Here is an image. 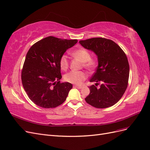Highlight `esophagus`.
Returning <instances> with one entry per match:
<instances>
[{
  "instance_id": "obj_1",
  "label": "esophagus",
  "mask_w": 150,
  "mask_h": 150,
  "mask_svg": "<svg viewBox=\"0 0 150 150\" xmlns=\"http://www.w3.org/2000/svg\"><path fill=\"white\" fill-rule=\"evenodd\" d=\"M74 87L77 88H79V89H81V88H82V86H79V85H74Z\"/></svg>"
}]
</instances>
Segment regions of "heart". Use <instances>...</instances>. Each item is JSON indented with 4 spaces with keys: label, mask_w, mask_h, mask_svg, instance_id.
Returning a JSON list of instances; mask_svg holds the SVG:
<instances>
[{
    "label": "heart",
    "mask_w": 150,
    "mask_h": 150,
    "mask_svg": "<svg viewBox=\"0 0 150 150\" xmlns=\"http://www.w3.org/2000/svg\"><path fill=\"white\" fill-rule=\"evenodd\" d=\"M72 55L83 63L84 67L89 71L93 70L96 66V61L91 59L89 52L85 49L81 48L76 50L72 53ZM59 64L62 70L66 71L67 69L69 67V60H68V57L65 54L61 57ZM86 78V74L83 72L71 71L64 76L66 81L74 84H81Z\"/></svg>",
    "instance_id": "obj_1"
}]
</instances>
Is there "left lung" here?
Instances as JSON below:
<instances>
[{
	"mask_svg": "<svg viewBox=\"0 0 150 150\" xmlns=\"http://www.w3.org/2000/svg\"><path fill=\"white\" fill-rule=\"evenodd\" d=\"M86 49L93 51L98 57V66L90 82L100 88L89 86L90 93L85 101L96 108H106L115 104L128 86L129 66L121 48L111 40L96 38L79 40Z\"/></svg>",
	"mask_w": 150,
	"mask_h": 150,
	"instance_id": "left-lung-1",
	"label": "left lung"
}]
</instances>
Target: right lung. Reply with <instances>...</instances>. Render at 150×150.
<instances>
[{
    "label": "right lung",
    "instance_id": "obj_1",
    "mask_svg": "<svg viewBox=\"0 0 150 150\" xmlns=\"http://www.w3.org/2000/svg\"><path fill=\"white\" fill-rule=\"evenodd\" d=\"M78 40L49 36L35 43L26 54L22 71V83L30 100L44 108H52L65 101L72 84L60 83L59 61Z\"/></svg>",
    "mask_w": 150,
    "mask_h": 150
}]
</instances>
